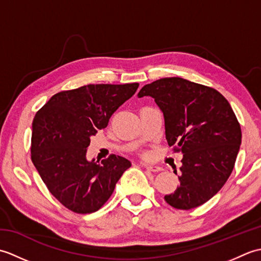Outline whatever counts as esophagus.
I'll return each instance as SVG.
<instances>
[{
  "label": "esophagus",
  "mask_w": 261,
  "mask_h": 261,
  "mask_svg": "<svg viewBox=\"0 0 261 261\" xmlns=\"http://www.w3.org/2000/svg\"><path fill=\"white\" fill-rule=\"evenodd\" d=\"M145 168L150 171H153V173H157V171L162 170V167H159V166H156V165H145Z\"/></svg>",
  "instance_id": "1"
}]
</instances>
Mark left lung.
I'll return each mask as SVG.
<instances>
[{"instance_id":"8db88e82","label":"left lung","mask_w":261,"mask_h":261,"mask_svg":"<svg viewBox=\"0 0 261 261\" xmlns=\"http://www.w3.org/2000/svg\"><path fill=\"white\" fill-rule=\"evenodd\" d=\"M138 96L154 98L164 113L168 145L182 153L179 186L165 201L178 210L207 202L228 180L241 145L231 105L214 88L180 77L154 81Z\"/></svg>"}]
</instances>
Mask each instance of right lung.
I'll list each match as a JSON object with an SVG mask.
<instances>
[{
	"instance_id": "1",
	"label": "right lung",
	"mask_w": 261,
	"mask_h": 261,
	"mask_svg": "<svg viewBox=\"0 0 261 261\" xmlns=\"http://www.w3.org/2000/svg\"><path fill=\"white\" fill-rule=\"evenodd\" d=\"M138 86L91 84L62 91L36 113L31 160L49 192L71 212L87 214L101 208L131 166L115 154L101 164L87 162L86 152L90 138L107 127L111 115Z\"/></svg>"
}]
</instances>
